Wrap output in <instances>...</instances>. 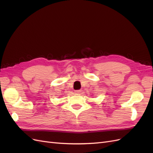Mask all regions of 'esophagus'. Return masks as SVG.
Listing matches in <instances>:
<instances>
[{
    "label": "esophagus",
    "mask_w": 153,
    "mask_h": 153,
    "mask_svg": "<svg viewBox=\"0 0 153 153\" xmlns=\"http://www.w3.org/2000/svg\"><path fill=\"white\" fill-rule=\"evenodd\" d=\"M81 90H77V91H75V93L77 94H80L81 93Z\"/></svg>",
    "instance_id": "obj_1"
}]
</instances>
